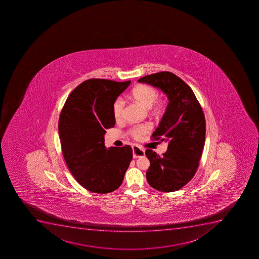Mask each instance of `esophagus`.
<instances>
[{
  "instance_id": "1",
  "label": "esophagus",
  "mask_w": 259,
  "mask_h": 259,
  "mask_svg": "<svg viewBox=\"0 0 259 259\" xmlns=\"http://www.w3.org/2000/svg\"><path fill=\"white\" fill-rule=\"evenodd\" d=\"M145 156V150L137 147V146H134L133 147V157L134 159H137V158L143 157Z\"/></svg>"
}]
</instances>
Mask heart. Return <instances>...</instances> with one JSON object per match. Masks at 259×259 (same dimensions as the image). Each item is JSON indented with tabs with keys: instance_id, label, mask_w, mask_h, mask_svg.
Returning <instances> with one entry per match:
<instances>
[{
	"instance_id": "heart-1",
	"label": "heart",
	"mask_w": 259,
	"mask_h": 259,
	"mask_svg": "<svg viewBox=\"0 0 259 259\" xmlns=\"http://www.w3.org/2000/svg\"><path fill=\"white\" fill-rule=\"evenodd\" d=\"M131 97L138 104L148 109V111L153 116H160L165 109V102L159 99V92L155 88L148 84H140L136 86L132 92ZM124 108V100L121 97L114 99L112 106L114 119H119L123 114ZM152 128L151 123L149 122L138 123L131 126L128 128V133L134 138L139 139L148 133Z\"/></svg>"
}]
</instances>
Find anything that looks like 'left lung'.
<instances>
[{
	"mask_svg": "<svg viewBox=\"0 0 259 259\" xmlns=\"http://www.w3.org/2000/svg\"><path fill=\"white\" fill-rule=\"evenodd\" d=\"M166 94L169 104L153 140H166L168 150L161 156L145 150L150 160L148 183L162 192L178 191L186 186L198 169L205 136V119L201 104L191 87L173 73L163 71L138 80Z\"/></svg>",
	"mask_w": 259,
	"mask_h": 259,
	"instance_id": "obj_1",
	"label": "left lung"
}]
</instances>
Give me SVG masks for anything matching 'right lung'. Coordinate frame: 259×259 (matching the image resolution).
<instances>
[{
    "mask_svg": "<svg viewBox=\"0 0 259 259\" xmlns=\"http://www.w3.org/2000/svg\"><path fill=\"white\" fill-rule=\"evenodd\" d=\"M130 83L86 80L71 92L61 110L58 132L64 160L76 181L95 193L119 188L133 158L130 145L104 146L106 130L115 124L113 103Z\"/></svg>",
    "mask_w": 259,
    "mask_h": 259,
    "instance_id": "obj_1",
    "label": "right lung"
}]
</instances>
